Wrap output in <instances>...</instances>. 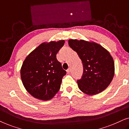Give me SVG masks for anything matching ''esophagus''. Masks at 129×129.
Segmentation results:
<instances>
[{
	"label": "esophagus",
	"instance_id": "34e87169",
	"mask_svg": "<svg viewBox=\"0 0 129 129\" xmlns=\"http://www.w3.org/2000/svg\"><path fill=\"white\" fill-rule=\"evenodd\" d=\"M67 73H70V69L69 68V69H68V70H67Z\"/></svg>",
	"mask_w": 129,
	"mask_h": 129
}]
</instances>
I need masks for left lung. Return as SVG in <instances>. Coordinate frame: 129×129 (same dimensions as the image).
Wrapping results in <instances>:
<instances>
[{"instance_id":"obj_1","label":"left lung","mask_w":129,"mask_h":129,"mask_svg":"<svg viewBox=\"0 0 129 129\" xmlns=\"http://www.w3.org/2000/svg\"><path fill=\"white\" fill-rule=\"evenodd\" d=\"M68 43L83 66L82 79L77 80L79 89L90 96L105 90L114 75V60L109 51L92 41L69 39Z\"/></svg>"}]
</instances>
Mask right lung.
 Instances as JSON below:
<instances>
[{
	"mask_svg": "<svg viewBox=\"0 0 129 129\" xmlns=\"http://www.w3.org/2000/svg\"><path fill=\"white\" fill-rule=\"evenodd\" d=\"M65 41L44 42L25 58L20 69L22 83L35 98L49 100L59 91L66 72L56 59Z\"/></svg>",
	"mask_w": 129,
	"mask_h": 129,
	"instance_id": "right-lung-1",
	"label": "right lung"
}]
</instances>
